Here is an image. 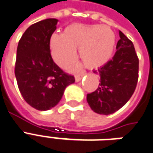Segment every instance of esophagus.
Returning <instances> with one entry per match:
<instances>
[{"instance_id":"obj_1","label":"esophagus","mask_w":153,"mask_h":153,"mask_svg":"<svg viewBox=\"0 0 153 153\" xmlns=\"http://www.w3.org/2000/svg\"><path fill=\"white\" fill-rule=\"evenodd\" d=\"M85 76V73H82V74H76L75 75V79H76V82H80L82 78Z\"/></svg>"}]
</instances>
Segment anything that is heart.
<instances>
[{"instance_id": "1", "label": "heart", "mask_w": 153, "mask_h": 153, "mask_svg": "<svg viewBox=\"0 0 153 153\" xmlns=\"http://www.w3.org/2000/svg\"><path fill=\"white\" fill-rule=\"evenodd\" d=\"M50 50L54 62L62 68L70 67L76 58V50L86 68H97L111 58L115 47V34L110 28L100 25H71L64 33L50 37Z\"/></svg>"}]
</instances>
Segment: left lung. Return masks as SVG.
I'll return each mask as SVG.
<instances>
[{
	"instance_id": "obj_1",
	"label": "left lung",
	"mask_w": 153,
	"mask_h": 153,
	"mask_svg": "<svg viewBox=\"0 0 153 153\" xmlns=\"http://www.w3.org/2000/svg\"><path fill=\"white\" fill-rule=\"evenodd\" d=\"M112 59L96 70L100 84L96 91L87 94L91 109L100 114H110L126 104L133 96L138 80L139 60L134 44L121 31Z\"/></svg>"
}]
</instances>
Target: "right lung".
<instances>
[{"instance_id":"obj_1","label":"right lung","mask_w":153,"mask_h":153,"mask_svg":"<svg viewBox=\"0 0 153 153\" xmlns=\"http://www.w3.org/2000/svg\"><path fill=\"white\" fill-rule=\"evenodd\" d=\"M57 19H46L30 25L17 47L15 74L23 98L38 110H48L61 100L65 88L75 82L53 60L50 37Z\"/></svg>"}]
</instances>
